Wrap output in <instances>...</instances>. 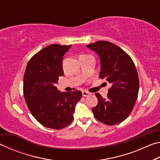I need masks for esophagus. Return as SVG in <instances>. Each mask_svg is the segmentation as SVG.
I'll return each instance as SVG.
<instances>
[{"mask_svg":"<svg viewBox=\"0 0 160 160\" xmlns=\"http://www.w3.org/2000/svg\"><path fill=\"white\" fill-rule=\"evenodd\" d=\"M82 96L83 97H87V96H88V95H90V92H87V91H82Z\"/></svg>","mask_w":160,"mask_h":160,"instance_id":"esophagus-1","label":"esophagus"}]
</instances>
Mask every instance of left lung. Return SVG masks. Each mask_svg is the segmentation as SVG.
<instances>
[{
  "mask_svg": "<svg viewBox=\"0 0 160 160\" xmlns=\"http://www.w3.org/2000/svg\"><path fill=\"white\" fill-rule=\"evenodd\" d=\"M87 47L99 56V78L112 85L107 99L95 94L98 104L92 108L94 117L109 126L122 122L131 113L138 94L139 78L133 61L112 42L98 41Z\"/></svg>",
  "mask_w": 160,
  "mask_h": 160,
  "instance_id": "left-lung-1",
  "label": "left lung"
}]
</instances>
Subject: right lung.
Listing matches in <instances>:
<instances>
[{
    "instance_id": "1",
    "label": "right lung",
    "mask_w": 160,
    "mask_h": 160,
    "mask_svg": "<svg viewBox=\"0 0 160 160\" xmlns=\"http://www.w3.org/2000/svg\"><path fill=\"white\" fill-rule=\"evenodd\" d=\"M71 45L51 44L32 56L27 65L23 94L32 115L47 128L60 130L73 120L82 92L58 91L55 86L63 75V57Z\"/></svg>"
}]
</instances>
